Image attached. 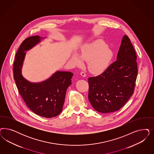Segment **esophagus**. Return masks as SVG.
Instances as JSON below:
<instances>
[{"instance_id": "34e87169", "label": "esophagus", "mask_w": 154, "mask_h": 154, "mask_svg": "<svg viewBox=\"0 0 154 154\" xmlns=\"http://www.w3.org/2000/svg\"><path fill=\"white\" fill-rule=\"evenodd\" d=\"M80 75H81L82 76H83V77H85V76H86L85 73V72H83V71L80 72Z\"/></svg>"}]
</instances>
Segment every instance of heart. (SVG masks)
Segmentation results:
<instances>
[{
  "label": "heart",
  "instance_id": "b5f03b06",
  "mask_svg": "<svg viewBox=\"0 0 154 154\" xmlns=\"http://www.w3.org/2000/svg\"><path fill=\"white\" fill-rule=\"evenodd\" d=\"M112 57L113 51L108 45L102 40H97L83 45L79 55L73 53L70 60L76 66L82 64L81 59L88 60L89 69L94 72L99 73L107 68Z\"/></svg>",
  "mask_w": 154,
  "mask_h": 154
}]
</instances>
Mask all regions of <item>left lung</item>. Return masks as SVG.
<instances>
[{"label":"left lung","mask_w":154,"mask_h":154,"mask_svg":"<svg viewBox=\"0 0 154 154\" xmlns=\"http://www.w3.org/2000/svg\"><path fill=\"white\" fill-rule=\"evenodd\" d=\"M137 55L124 35L117 56L104 72L90 77L88 99L95 110L109 113L121 109L134 93L138 74Z\"/></svg>","instance_id":"obj_1"}]
</instances>
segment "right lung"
Returning a JSON list of instances; mask_svg holds the SVG:
<instances>
[{"label": "right lung", "instance_id": "1", "mask_svg": "<svg viewBox=\"0 0 154 154\" xmlns=\"http://www.w3.org/2000/svg\"><path fill=\"white\" fill-rule=\"evenodd\" d=\"M45 37L34 35L26 38L17 50L14 63V78L19 92L26 106L35 114L45 118L58 116L62 111L66 90L71 85L73 74L56 71L49 79L32 83L21 73L25 51L40 43Z\"/></svg>", "mask_w": 154, "mask_h": 154}]
</instances>
